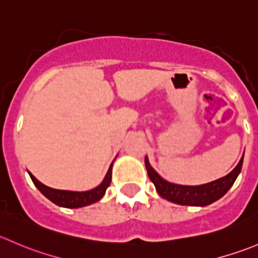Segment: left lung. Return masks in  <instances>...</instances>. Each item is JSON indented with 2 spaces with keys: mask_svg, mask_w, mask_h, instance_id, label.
I'll list each match as a JSON object with an SVG mask.
<instances>
[{
  "mask_svg": "<svg viewBox=\"0 0 258 258\" xmlns=\"http://www.w3.org/2000/svg\"><path fill=\"white\" fill-rule=\"evenodd\" d=\"M243 157L238 162L236 167L226 175L224 177L216 180V181L208 182L198 186H186V185H177L166 181L162 179L156 171L149 164L147 157H145V165H146L147 174L150 180L154 182L159 196L164 199L172 202V203L181 204V206H194V207H206L212 204L213 202L218 201L219 198L226 194L229 187L236 181L237 176L241 172Z\"/></svg>",
  "mask_w": 258,
  "mask_h": 258,
  "instance_id": "left-lung-1",
  "label": "left lung"
}]
</instances>
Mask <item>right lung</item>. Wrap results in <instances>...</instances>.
<instances>
[{
  "instance_id": "obj_1",
  "label": "right lung",
  "mask_w": 258,
  "mask_h": 258,
  "mask_svg": "<svg viewBox=\"0 0 258 258\" xmlns=\"http://www.w3.org/2000/svg\"><path fill=\"white\" fill-rule=\"evenodd\" d=\"M112 165L113 164H111V166H109L108 172H107L102 184L99 186L94 187V189L89 190V191H68V190L52 189V187H49L42 184V182H40L31 172H29V174L35 186L54 204L59 207H64V208H81V207H86L92 203H96L104 196L107 187L111 184Z\"/></svg>"
}]
</instances>
